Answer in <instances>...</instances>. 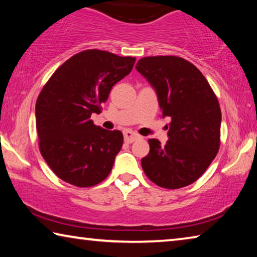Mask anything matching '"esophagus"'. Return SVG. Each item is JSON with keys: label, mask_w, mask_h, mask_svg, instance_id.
<instances>
[{"label": "esophagus", "mask_w": 257, "mask_h": 257, "mask_svg": "<svg viewBox=\"0 0 257 257\" xmlns=\"http://www.w3.org/2000/svg\"><path fill=\"white\" fill-rule=\"evenodd\" d=\"M123 136H124V142L128 143V144H132L135 141H137V139L141 138L138 134L132 132V130H124L123 132Z\"/></svg>", "instance_id": "esophagus-1"}]
</instances>
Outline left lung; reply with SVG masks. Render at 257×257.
I'll list each match as a JSON object with an SVG mask.
<instances>
[{"label":"left lung","instance_id":"left-lung-1","mask_svg":"<svg viewBox=\"0 0 257 257\" xmlns=\"http://www.w3.org/2000/svg\"><path fill=\"white\" fill-rule=\"evenodd\" d=\"M136 69L155 89L162 118L171 119L167 144L149 141L143 170L163 188L193 184L220 149L221 110L215 94L203 73L179 56H147Z\"/></svg>","mask_w":257,"mask_h":257}]
</instances>
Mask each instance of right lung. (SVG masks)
Wrapping results in <instances>:
<instances>
[{"instance_id": "obj_1", "label": "right lung", "mask_w": 257, "mask_h": 257, "mask_svg": "<svg viewBox=\"0 0 257 257\" xmlns=\"http://www.w3.org/2000/svg\"><path fill=\"white\" fill-rule=\"evenodd\" d=\"M136 59L86 50L67 60L38 95L36 129L41 154L56 176L77 187L99 184L111 172L123 143L120 130L95 125L92 113Z\"/></svg>"}]
</instances>
